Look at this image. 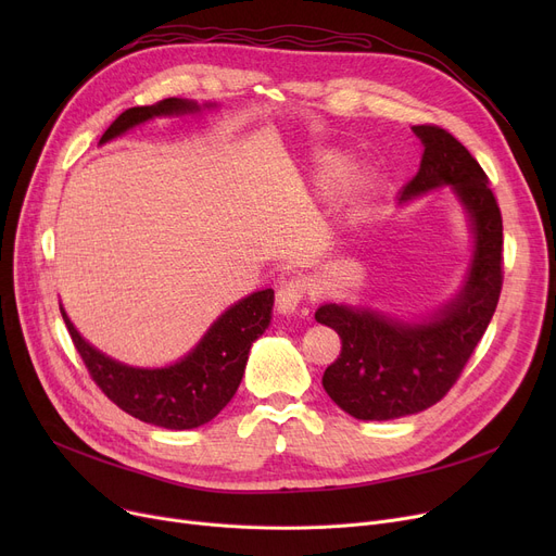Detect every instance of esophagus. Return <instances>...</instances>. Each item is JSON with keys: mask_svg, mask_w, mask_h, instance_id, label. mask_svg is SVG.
Returning a JSON list of instances; mask_svg holds the SVG:
<instances>
[{"mask_svg": "<svg viewBox=\"0 0 556 556\" xmlns=\"http://www.w3.org/2000/svg\"><path fill=\"white\" fill-rule=\"evenodd\" d=\"M304 300V283L300 279H288L277 288L275 295V306L279 313H298L300 304Z\"/></svg>", "mask_w": 556, "mask_h": 556, "instance_id": "1", "label": "esophagus"}]
</instances>
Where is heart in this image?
I'll return each instance as SVG.
<instances>
[{"label":"heart","instance_id":"b5f03b06","mask_svg":"<svg viewBox=\"0 0 556 556\" xmlns=\"http://www.w3.org/2000/svg\"><path fill=\"white\" fill-rule=\"evenodd\" d=\"M342 168H344V160H340L338 155H329V157L325 160V164H323V180H325L327 185H331L333 180L340 178Z\"/></svg>","mask_w":556,"mask_h":556}]
</instances>
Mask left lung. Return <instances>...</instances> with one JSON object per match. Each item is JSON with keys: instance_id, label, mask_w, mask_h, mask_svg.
I'll list each match as a JSON object with an SVG mask.
<instances>
[{"instance_id": "obj_1", "label": "left lung", "mask_w": 556, "mask_h": 556, "mask_svg": "<svg viewBox=\"0 0 556 556\" xmlns=\"http://www.w3.org/2000/svg\"><path fill=\"white\" fill-rule=\"evenodd\" d=\"M415 132L424 157L401 200L453 185L473 223L476 254L464 290L430 323L407 325L338 304L317 308V323L342 342L323 386L344 413L363 421L415 415L442 401L476 352L503 290V216L486 173L448 130L424 124Z\"/></svg>"}]
</instances>
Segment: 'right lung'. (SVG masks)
I'll return each mask as SVG.
<instances>
[{"label": "right lung", "mask_w": 556, "mask_h": 556, "mask_svg": "<svg viewBox=\"0 0 556 556\" xmlns=\"http://www.w3.org/2000/svg\"><path fill=\"white\" fill-rule=\"evenodd\" d=\"M191 110H198V105L182 99L130 108L110 124L101 143L155 114ZM273 302V288H266L233 304L185 361L164 369H135L103 356L78 336L63 308L61 313L87 374L114 405L139 421L168 430H189L212 421L237 394L250 346L270 323Z\"/></svg>", "instance_id": "obj_1"}]
</instances>
